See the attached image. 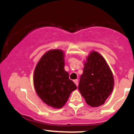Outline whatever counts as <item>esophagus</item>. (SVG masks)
<instances>
[{
  "label": "esophagus",
  "instance_id": "obj_1",
  "mask_svg": "<svg viewBox=\"0 0 134 134\" xmlns=\"http://www.w3.org/2000/svg\"><path fill=\"white\" fill-rule=\"evenodd\" d=\"M74 82L75 83V84L76 85V86H78V80L77 79H75V80L74 81Z\"/></svg>",
  "mask_w": 134,
  "mask_h": 134
}]
</instances>
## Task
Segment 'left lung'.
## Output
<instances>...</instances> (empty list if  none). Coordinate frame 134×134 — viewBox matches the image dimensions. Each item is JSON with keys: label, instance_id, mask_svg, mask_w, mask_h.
I'll return each instance as SVG.
<instances>
[{"label": "left lung", "instance_id": "8db88e82", "mask_svg": "<svg viewBox=\"0 0 134 134\" xmlns=\"http://www.w3.org/2000/svg\"><path fill=\"white\" fill-rule=\"evenodd\" d=\"M114 78L105 59L96 51H91L85 62L78 88L91 107L103 105L111 94Z\"/></svg>", "mask_w": 134, "mask_h": 134}]
</instances>
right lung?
I'll use <instances>...</instances> for the list:
<instances>
[{"label":"right lung","mask_w":134,"mask_h":134,"mask_svg":"<svg viewBox=\"0 0 134 134\" xmlns=\"http://www.w3.org/2000/svg\"><path fill=\"white\" fill-rule=\"evenodd\" d=\"M33 81L40 98L55 109L63 108L77 88L64 70V53L60 49L49 50L41 57L34 70Z\"/></svg>","instance_id":"add662e5"}]
</instances>
